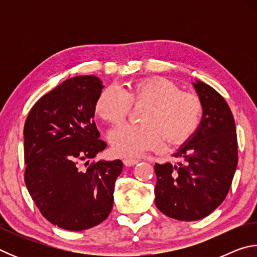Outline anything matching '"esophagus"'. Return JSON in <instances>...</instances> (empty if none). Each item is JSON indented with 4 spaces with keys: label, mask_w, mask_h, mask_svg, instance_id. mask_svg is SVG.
Wrapping results in <instances>:
<instances>
[{
    "label": "esophagus",
    "mask_w": 257,
    "mask_h": 257,
    "mask_svg": "<svg viewBox=\"0 0 257 257\" xmlns=\"http://www.w3.org/2000/svg\"><path fill=\"white\" fill-rule=\"evenodd\" d=\"M139 161L137 159H132V158H125L123 159V164L125 167H133V165L137 164Z\"/></svg>",
    "instance_id": "esophagus-1"
}]
</instances>
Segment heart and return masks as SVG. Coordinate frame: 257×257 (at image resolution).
<instances>
[{"label":"heart","mask_w":257,"mask_h":257,"mask_svg":"<svg viewBox=\"0 0 257 257\" xmlns=\"http://www.w3.org/2000/svg\"><path fill=\"white\" fill-rule=\"evenodd\" d=\"M139 104H146L141 114L144 123L120 125L110 134L116 155L137 156L158 150L162 138L169 145L182 144L201 123V99L163 77L142 78L123 90L107 87L98 95L94 110L103 121L118 124L129 114L132 105Z\"/></svg>","instance_id":"1"}]
</instances>
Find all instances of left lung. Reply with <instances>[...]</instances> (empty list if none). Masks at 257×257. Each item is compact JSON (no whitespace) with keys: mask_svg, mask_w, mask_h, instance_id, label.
Listing matches in <instances>:
<instances>
[{"mask_svg":"<svg viewBox=\"0 0 257 257\" xmlns=\"http://www.w3.org/2000/svg\"><path fill=\"white\" fill-rule=\"evenodd\" d=\"M203 105L196 133L173 155L181 162L155 163V205L180 221L207 216L224 201L238 163L236 124L225 99L203 81L194 84Z\"/></svg>","mask_w":257,"mask_h":257,"instance_id":"left-lung-1","label":"left lung"}]
</instances>
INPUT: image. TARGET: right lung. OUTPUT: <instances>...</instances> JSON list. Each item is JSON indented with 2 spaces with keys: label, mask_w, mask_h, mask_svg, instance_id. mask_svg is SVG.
Listing matches in <instances>:
<instances>
[{
  "label": "right lung",
  "mask_w": 257,
  "mask_h": 257,
  "mask_svg": "<svg viewBox=\"0 0 257 257\" xmlns=\"http://www.w3.org/2000/svg\"><path fill=\"white\" fill-rule=\"evenodd\" d=\"M103 87L95 76L70 78L38 99L25 122L26 186L42 215L70 231L106 219L122 171L120 160L89 163L106 147L94 121Z\"/></svg>",
  "instance_id": "1"
}]
</instances>
